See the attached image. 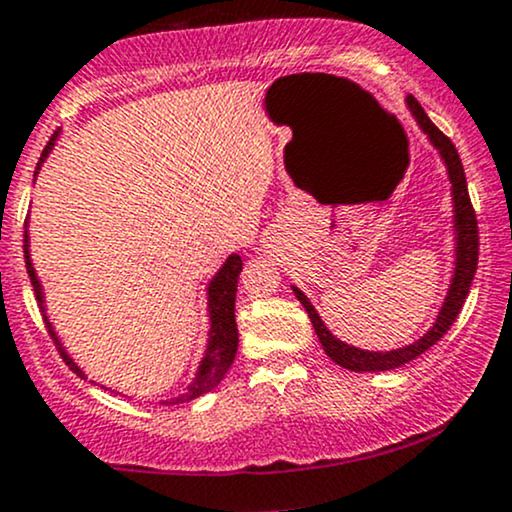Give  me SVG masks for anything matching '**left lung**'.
Masks as SVG:
<instances>
[{
    "label": "left lung",
    "mask_w": 512,
    "mask_h": 512,
    "mask_svg": "<svg viewBox=\"0 0 512 512\" xmlns=\"http://www.w3.org/2000/svg\"><path fill=\"white\" fill-rule=\"evenodd\" d=\"M407 105H409L411 113H414L416 122H419L421 129L428 134V139H431L433 146L440 151V156H443L445 166H448V173H450L452 199H455V228H457L455 276H452L448 298H445L443 308H440L436 325L428 330L426 337H421L419 342H414L411 346H404V349L385 351V354H378V351L356 349V346H349V344L339 342V339H334L332 334L327 332L325 322H322L320 315L315 313V308L310 305L308 298H305L298 289H293L298 301H301L303 308L308 310V317H310V322H313L317 337H320V344H322V349H325V354L330 356L334 363H339L342 368L354 370V373H378V370L399 368V366H404V363L414 361V358L424 354V351L431 349V346L450 330V325L455 322V317L460 315L464 298H467L469 286H472L474 272H477V262H479L477 214H474L472 199H469V192H467V178H464L460 154H457L455 144L450 142V137H445V134L440 132L436 125H433L431 117L424 113V108H421V103L416 101L414 96H407Z\"/></svg>",
    "instance_id": "8db88e82"
}]
</instances>
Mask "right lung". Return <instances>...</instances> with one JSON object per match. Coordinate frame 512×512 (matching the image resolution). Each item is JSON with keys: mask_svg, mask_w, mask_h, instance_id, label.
<instances>
[{"mask_svg": "<svg viewBox=\"0 0 512 512\" xmlns=\"http://www.w3.org/2000/svg\"><path fill=\"white\" fill-rule=\"evenodd\" d=\"M52 142H55V137H52ZM52 142H48V146L43 149V158L48 156V151L52 149ZM43 158H40V161H43ZM23 255H26V269H28V276H31L35 298H38L40 310H43V291H40V281L33 272L31 257H28V233H23ZM240 269H243V260H240L238 255H231L226 260V264L221 267V272L214 276V281H211V286H209V313H211L209 349H207V354H204L202 366H199V370H197V378L192 380L190 387H187L185 395L166 399V402H163V404H168V407L170 404L190 402V399H195L199 395H204V392L214 390V387L221 383L223 375H226V370L231 368L233 358H236V351H238L236 291H238ZM43 320H45V310H43ZM45 327H48L52 342H55L57 351H60V356L64 358V363H67V366L72 368L76 375H81V378H84V373H81L79 366H76L72 358L67 356V351L62 349L60 339L55 337V332H52V325L48 320H45Z\"/></svg>", "mask_w": 512, "mask_h": 512, "instance_id": "add662e5", "label": "right lung"}]
</instances>
